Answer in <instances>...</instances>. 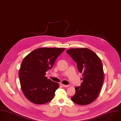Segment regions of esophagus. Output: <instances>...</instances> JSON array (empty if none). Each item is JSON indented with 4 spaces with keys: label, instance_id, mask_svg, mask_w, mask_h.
<instances>
[{
    "label": "esophagus",
    "instance_id": "obj_1",
    "mask_svg": "<svg viewBox=\"0 0 121 121\" xmlns=\"http://www.w3.org/2000/svg\"><path fill=\"white\" fill-rule=\"evenodd\" d=\"M60 85H61L62 86H63V87H67V86H67V85H64V84H62V83H61V84H60Z\"/></svg>",
    "mask_w": 121,
    "mask_h": 121
}]
</instances>
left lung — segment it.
I'll use <instances>...</instances> for the list:
<instances>
[{
	"mask_svg": "<svg viewBox=\"0 0 121 121\" xmlns=\"http://www.w3.org/2000/svg\"><path fill=\"white\" fill-rule=\"evenodd\" d=\"M66 53L77 63L78 71L83 73V82L80 86L75 87V94L71 99L77 104L88 105L97 98L103 83L101 61L88 48H70Z\"/></svg>",
	"mask_w": 121,
	"mask_h": 121,
	"instance_id": "left-lung-1",
	"label": "left lung"
}]
</instances>
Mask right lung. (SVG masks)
I'll list each match as a JSON object with an SVG mask.
<instances>
[{
	"label": "right lung",
	"instance_id": "right-lung-1",
	"mask_svg": "<svg viewBox=\"0 0 121 121\" xmlns=\"http://www.w3.org/2000/svg\"><path fill=\"white\" fill-rule=\"evenodd\" d=\"M65 48H41L30 52L23 60L19 72L21 88L25 97L36 104L51 100L59 87L45 77L57 57Z\"/></svg>",
	"mask_w": 121,
	"mask_h": 121
}]
</instances>
